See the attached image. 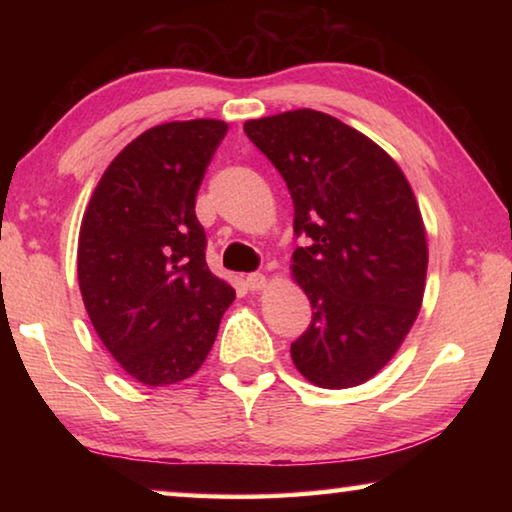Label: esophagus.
I'll return each mask as SVG.
<instances>
[{
	"label": "esophagus",
	"mask_w": 512,
	"mask_h": 512,
	"mask_svg": "<svg viewBox=\"0 0 512 512\" xmlns=\"http://www.w3.org/2000/svg\"><path fill=\"white\" fill-rule=\"evenodd\" d=\"M246 287L250 291H262L266 287V275L264 273H250L246 277Z\"/></svg>",
	"instance_id": "obj_1"
}]
</instances>
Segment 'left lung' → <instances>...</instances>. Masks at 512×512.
<instances>
[{
  "label": "left lung",
  "mask_w": 512,
  "mask_h": 512,
  "mask_svg": "<svg viewBox=\"0 0 512 512\" xmlns=\"http://www.w3.org/2000/svg\"><path fill=\"white\" fill-rule=\"evenodd\" d=\"M248 140L293 198V277L311 325L291 343L302 377L320 388L359 386L393 359L418 318L427 232L413 189L381 146L332 115L291 110L250 119Z\"/></svg>",
  "instance_id": "obj_1"
}]
</instances>
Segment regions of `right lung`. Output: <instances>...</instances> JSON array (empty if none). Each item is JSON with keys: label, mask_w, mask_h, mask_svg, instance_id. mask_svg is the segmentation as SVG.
Returning <instances> with one entry per match:
<instances>
[{"label": "right lung", "mask_w": 512, "mask_h": 512, "mask_svg": "<svg viewBox=\"0 0 512 512\" xmlns=\"http://www.w3.org/2000/svg\"><path fill=\"white\" fill-rule=\"evenodd\" d=\"M228 133L219 119L169 121L103 171L79 232V287L101 343L146 386L203 366L235 289L205 262L196 194Z\"/></svg>", "instance_id": "right-lung-1"}]
</instances>
